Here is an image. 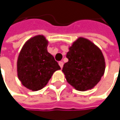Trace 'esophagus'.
I'll return each instance as SVG.
<instances>
[{"label":"esophagus","instance_id":"obj_1","mask_svg":"<svg viewBox=\"0 0 120 120\" xmlns=\"http://www.w3.org/2000/svg\"><path fill=\"white\" fill-rule=\"evenodd\" d=\"M58 64H59V65H60V67H61V68H62V67H63V64H64L63 62H61V61H60V62H59V63H58Z\"/></svg>","mask_w":120,"mask_h":120}]
</instances>
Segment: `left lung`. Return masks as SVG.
I'll return each instance as SVG.
<instances>
[{"instance_id": "1", "label": "left lung", "mask_w": 120, "mask_h": 120, "mask_svg": "<svg viewBox=\"0 0 120 120\" xmlns=\"http://www.w3.org/2000/svg\"><path fill=\"white\" fill-rule=\"evenodd\" d=\"M62 72L67 83L79 91L92 89L104 76L106 62L101 50L90 40L79 37L69 46Z\"/></svg>"}]
</instances>
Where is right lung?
<instances>
[{
  "mask_svg": "<svg viewBox=\"0 0 120 120\" xmlns=\"http://www.w3.org/2000/svg\"><path fill=\"white\" fill-rule=\"evenodd\" d=\"M49 41L41 35L29 39L17 59V76L22 85L32 91L45 87L53 73L60 69L58 63L47 51Z\"/></svg>",
  "mask_w": 120,
  "mask_h": 120,
  "instance_id": "1",
  "label": "right lung"
}]
</instances>
